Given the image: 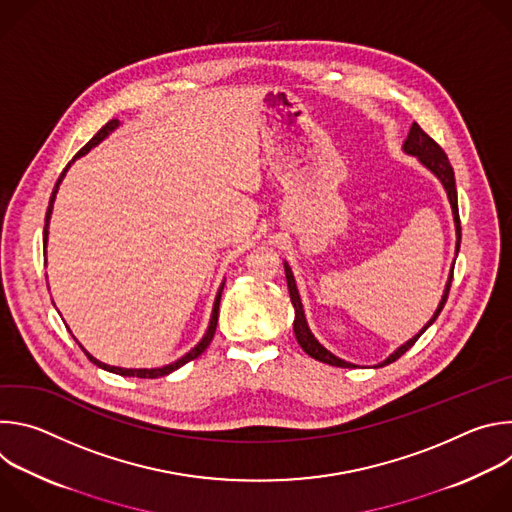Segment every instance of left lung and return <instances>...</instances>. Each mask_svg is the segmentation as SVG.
I'll return each instance as SVG.
<instances>
[{"instance_id": "8db88e82", "label": "left lung", "mask_w": 512, "mask_h": 512, "mask_svg": "<svg viewBox=\"0 0 512 512\" xmlns=\"http://www.w3.org/2000/svg\"><path fill=\"white\" fill-rule=\"evenodd\" d=\"M403 150L411 156H417L421 160L423 166H427L437 178L442 180L446 192H448V198H450V204H452V210H454V221H456V233H458V245H456V251H460V239H462V227H460V212H458V192H456V178H454V170H452V164L446 156V152L440 148V143H435L417 123L411 125V131L403 143ZM285 277H287V287H289V298H291V304H294L296 308V320H294V332H296V338L300 342V346L304 348L306 354H310L312 358L320 360V362H326V364H332V367H340V369H350L354 367V364L350 362H344L340 358H336L334 354H330L310 332L308 324H306V316H304V308H302V300H300V294H298V287H296V279H294V273H291V269L285 265ZM452 279H454V269H452V275L448 279V285H446V294L440 302V308L435 310L433 318L427 322V326L417 334L413 336L407 344H403L401 348H397V352H393L383 364H389V362H395L397 358H401L415 342L417 338L435 322V318L440 316V312L444 310L446 302H448V294H450V287H452ZM381 364V367H383Z\"/></svg>"}]
</instances>
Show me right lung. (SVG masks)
<instances>
[{
  "mask_svg": "<svg viewBox=\"0 0 512 512\" xmlns=\"http://www.w3.org/2000/svg\"><path fill=\"white\" fill-rule=\"evenodd\" d=\"M119 125V121L117 119H111V121H107L91 139H89V143L85 145V148H81L79 150V154L75 156V158H79V156H85L91 148H95V145L101 141V139H105L107 135H109V131H113L115 127ZM70 166V164H68ZM68 166L62 170V174L58 176V180H56V186H54V190H52V196H50V202H48V210H46V223H44V247H46V237H48V221H50V212H52V202H54V196H56V192H58V184L62 182V178H64V174H66V170H68ZM221 294H223V287H221V291H218V296H216V302H214V310H212V320H210V326H208V332H206V336L198 342V346L196 348H192L186 356H182L180 360H176V362H172V364H168V367H162V369H121V367H109V364H105V362H101V360H97V358H93L87 350H85V354H87V358L91 360V362H95L97 367H101V369H105V371H111V373H115V375H123V377H139V379H158V377H166V375H170L172 371H176V369H180L182 364H186V362H190V360H194V358H198L206 348H208V344L212 342V338H214V332H216V322H218V304H221Z\"/></svg>",
  "mask_w": 512,
  "mask_h": 512,
  "instance_id": "right-lung-1",
  "label": "right lung"
}]
</instances>
